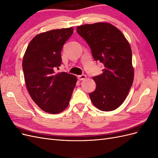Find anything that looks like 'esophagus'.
<instances>
[{
	"label": "esophagus",
	"instance_id": "34e87169",
	"mask_svg": "<svg viewBox=\"0 0 158 158\" xmlns=\"http://www.w3.org/2000/svg\"><path fill=\"white\" fill-rule=\"evenodd\" d=\"M78 78L79 80H84L85 78H86V75L85 74H82V75H80L78 76Z\"/></svg>",
	"mask_w": 158,
	"mask_h": 158
}]
</instances>
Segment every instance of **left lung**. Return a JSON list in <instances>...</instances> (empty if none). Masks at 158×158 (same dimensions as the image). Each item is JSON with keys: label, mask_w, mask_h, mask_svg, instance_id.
Here are the masks:
<instances>
[{"label": "left lung", "mask_w": 158, "mask_h": 158, "mask_svg": "<svg viewBox=\"0 0 158 158\" xmlns=\"http://www.w3.org/2000/svg\"><path fill=\"white\" fill-rule=\"evenodd\" d=\"M95 61L104 65L103 73L94 76L96 84L89 98L103 111L116 109L125 101L134 80L132 51L123 33L111 23L98 22L77 27Z\"/></svg>", "instance_id": "1"}]
</instances>
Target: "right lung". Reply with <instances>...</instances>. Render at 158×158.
I'll return each mask as SVG.
<instances>
[{
	"mask_svg": "<svg viewBox=\"0 0 158 158\" xmlns=\"http://www.w3.org/2000/svg\"><path fill=\"white\" fill-rule=\"evenodd\" d=\"M73 33V27L40 33L30 42L23 56L28 92L33 102L49 113H59L68 107L77 82L73 74L56 73L62 63L63 45Z\"/></svg>",
	"mask_w": 158,
	"mask_h": 158,
	"instance_id": "obj_1",
	"label": "right lung"
}]
</instances>
